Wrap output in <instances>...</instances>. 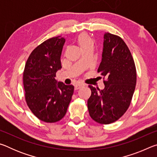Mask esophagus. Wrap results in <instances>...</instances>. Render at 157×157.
Here are the masks:
<instances>
[{"mask_svg": "<svg viewBox=\"0 0 157 157\" xmlns=\"http://www.w3.org/2000/svg\"><path fill=\"white\" fill-rule=\"evenodd\" d=\"M84 85L82 84H76L75 86V90H78L80 88H82V86H84Z\"/></svg>", "mask_w": 157, "mask_h": 157, "instance_id": "34e87169", "label": "esophagus"}]
</instances>
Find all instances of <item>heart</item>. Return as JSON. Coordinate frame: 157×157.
Masks as SVG:
<instances>
[{"label":"heart","instance_id":"b5f03b06","mask_svg":"<svg viewBox=\"0 0 157 157\" xmlns=\"http://www.w3.org/2000/svg\"><path fill=\"white\" fill-rule=\"evenodd\" d=\"M76 42L81 50H83L91 48H93L94 46V41L89 34L86 33H81L77 37Z\"/></svg>","mask_w":157,"mask_h":157}]
</instances>
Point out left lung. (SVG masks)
<instances>
[{
    "label": "left lung",
    "mask_w": 157,
    "mask_h": 157,
    "mask_svg": "<svg viewBox=\"0 0 157 157\" xmlns=\"http://www.w3.org/2000/svg\"><path fill=\"white\" fill-rule=\"evenodd\" d=\"M98 73L103 77L105 89L89 85L91 95L87 106L93 120L108 124L118 121L128 109L136 84L134 61L121 37L105 33Z\"/></svg>",
    "instance_id": "left-lung-1"
}]
</instances>
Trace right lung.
<instances>
[{
	"label": "right lung",
	"mask_w": 157,
	"mask_h": 157,
	"mask_svg": "<svg viewBox=\"0 0 157 157\" xmlns=\"http://www.w3.org/2000/svg\"><path fill=\"white\" fill-rule=\"evenodd\" d=\"M61 36L52 37L36 46L23 71L25 102L34 115L45 123L62 120L73 94V85H57L55 78L62 68L60 57L65 39Z\"/></svg>",
	"instance_id": "add662e5"
}]
</instances>
